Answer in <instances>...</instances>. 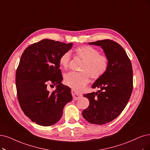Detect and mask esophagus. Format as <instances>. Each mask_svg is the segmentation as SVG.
<instances>
[{
    "mask_svg": "<svg viewBox=\"0 0 150 150\" xmlns=\"http://www.w3.org/2000/svg\"><path fill=\"white\" fill-rule=\"evenodd\" d=\"M71 93H72V95H73V100H78L79 98H80L81 97H82V94L76 92L75 91H74V90H72V91H71Z\"/></svg>",
    "mask_w": 150,
    "mask_h": 150,
    "instance_id": "1",
    "label": "esophagus"
}]
</instances>
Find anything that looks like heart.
Returning <instances> with one entry per match:
<instances>
[{"mask_svg":"<svg viewBox=\"0 0 150 150\" xmlns=\"http://www.w3.org/2000/svg\"><path fill=\"white\" fill-rule=\"evenodd\" d=\"M76 55L83 60L81 73L71 71L64 76L66 86L75 91H81L89 82V76L93 79L102 77L109 67V59L105 55L100 54L99 51L91 46H81L76 49ZM71 59V53H63L59 59V64L64 69L68 67Z\"/></svg>","mask_w":150,"mask_h":150,"instance_id":"1","label":"heart"}]
</instances>
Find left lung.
Returning a JSON list of instances; mask_svg holds the SVG:
<instances>
[{
    "mask_svg": "<svg viewBox=\"0 0 150 150\" xmlns=\"http://www.w3.org/2000/svg\"><path fill=\"white\" fill-rule=\"evenodd\" d=\"M88 44L100 46L109 59L106 73L92 87L99 91L83 95L90 102L82 111L83 118L91 124L101 125L114 120L126 106L133 89V71L126 52L116 42L105 39Z\"/></svg>",
    "mask_w": 150,
    "mask_h": 150,
    "instance_id": "8db88e82",
    "label": "left lung"
}]
</instances>
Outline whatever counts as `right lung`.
<instances>
[{
  "label": "right lung",
  "mask_w": 150,
  "mask_h": 150,
  "mask_svg": "<svg viewBox=\"0 0 150 150\" xmlns=\"http://www.w3.org/2000/svg\"><path fill=\"white\" fill-rule=\"evenodd\" d=\"M73 43L50 39L34 43L23 52L16 72L17 97L25 115L33 122L50 126L61 119L64 106L73 99L71 88L62 83L59 59ZM56 86L50 93L48 86Z\"/></svg>",
  "instance_id": "obj_1"
}]
</instances>
